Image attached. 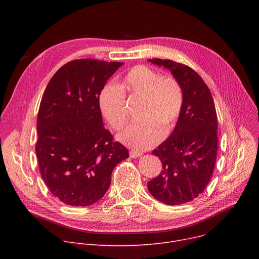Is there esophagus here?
<instances>
[{
	"instance_id": "obj_1",
	"label": "esophagus",
	"mask_w": 259,
	"mask_h": 259,
	"mask_svg": "<svg viewBox=\"0 0 259 259\" xmlns=\"http://www.w3.org/2000/svg\"><path fill=\"white\" fill-rule=\"evenodd\" d=\"M130 157H132V158H138V157H140V156H142V152H139V151H135V150H131L130 151Z\"/></svg>"
}]
</instances>
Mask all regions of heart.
Segmentation results:
<instances>
[{"label":"heart","mask_w":259,"mask_h":259,"mask_svg":"<svg viewBox=\"0 0 259 259\" xmlns=\"http://www.w3.org/2000/svg\"><path fill=\"white\" fill-rule=\"evenodd\" d=\"M120 88L143 95L142 114L146 117L132 122L118 135V140L137 150L155 146L162 133H170L178 122L184 106V90L171 75H160L145 65H137L124 74ZM103 116L114 130H120L127 121L125 94L116 85L106 84L99 94Z\"/></svg>","instance_id":"heart-1"}]
</instances>
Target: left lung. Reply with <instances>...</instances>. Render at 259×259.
<instances>
[{"instance_id": "1", "label": "left lung", "mask_w": 259, "mask_h": 259, "mask_svg": "<svg viewBox=\"0 0 259 259\" xmlns=\"http://www.w3.org/2000/svg\"><path fill=\"white\" fill-rule=\"evenodd\" d=\"M170 69L184 90L181 116L170 137L153 154L162 164L149 192L158 201L175 206L191 201L209 184L217 154V114L210 89L191 67L171 60H148Z\"/></svg>"}]
</instances>
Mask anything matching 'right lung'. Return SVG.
Returning a JSON list of instances; mask_svg holds the SVG:
<instances>
[{"label": "right lung", "instance_id": "right-lung-1", "mask_svg": "<svg viewBox=\"0 0 259 259\" xmlns=\"http://www.w3.org/2000/svg\"><path fill=\"white\" fill-rule=\"evenodd\" d=\"M122 65L92 59L62 66L43 93L36 130L39 172L51 194L69 206L101 199L127 148L104 128L99 94Z\"/></svg>", "mask_w": 259, "mask_h": 259}]
</instances>
